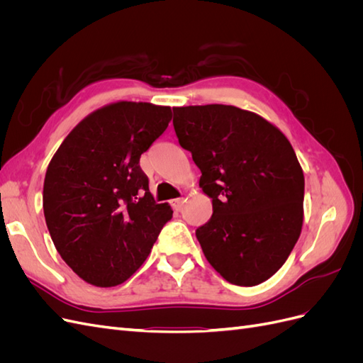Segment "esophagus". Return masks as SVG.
<instances>
[{
  "mask_svg": "<svg viewBox=\"0 0 363 363\" xmlns=\"http://www.w3.org/2000/svg\"><path fill=\"white\" fill-rule=\"evenodd\" d=\"M183 203H184L183 199H175V200H172V207L175 208V211H182Z\"/></svg>",
  "mask_w": 363,
  "mask_h": 363,
  "instance_id": "1",
  "label": "esophagus"
}]
</instances>
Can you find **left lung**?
<instances>
[{"label":"left lung","mask_w":363,"mask_h":363,"mask_svg":"<svg viewBox=\"0 0 363 363\" xmlns=\"http://www.w3.org/2000/svg\"><path fill=\"white\" fill-rule=\"evenodd\" d=\"M179 144L201 171L213 215L196 228L208 263L238 286L274 276L301 233L304 175L291 142L235 106L174 107Z\"/></svg>","instance_id":"left-lung-1"}]
</instances>
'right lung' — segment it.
I'll return each instance as SVG.
<instances>
[{
    "mask_svg": "<svg viewBox=\"0 0 363 363\" xmlns=\"http://www.w3.org/2000/svg\"><path fill=\"white\" fill-rule=\"evenodd\" d=\"M171 107L119 101L87 115L65 138L43 182V215L56 250L84 281H125L172 218L157 204L139 159L167 130Z\"/></svg>",
    "mask_w": 363,
    "mask_h": 363,
    "instance_id": "add662e5",
    "label": "right lung"
}]
</instances>
